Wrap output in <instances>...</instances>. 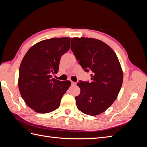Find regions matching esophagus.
<instances>
[{"label":"esophagus","mask_w":147,"mask_h":147,"mask_svg":"<svg viewBox=\"0 0 147 147\" xmlns=\"http://www.w3.org/2000/svg\"><path fill=\"white\" fill-rule=\"evenodd\" d=\"M71 83H72V85H75V84H77L76 82H71Z\"/></svg>","instance_id":"34e87169"}]
</instances>
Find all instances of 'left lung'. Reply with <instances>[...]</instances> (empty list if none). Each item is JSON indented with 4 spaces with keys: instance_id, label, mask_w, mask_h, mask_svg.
<instances>
[{
    "instance_id": "8db88e82",
    "label": "left lung",
    "mask_w": 147,
    "mask_h": 147,
    "mask_svg": "<svg viewBox=\"0 0 147 147\" xmlns=\"http://www.w3.org/2000/svg\"><path fill=\"white\" fill-rule=\"evenodd\" d=\"M71 50L84 71L92 72L90 82L77 83L81 90L75 97L78 109L91 116L103 113L122 86L123 73L117 55L106 43L92 38H73Z\"/></svg>"
}]
</instances>
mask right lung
Listing matches in <instances>:
<instances>
[{"label": "right lung", "mask_w": 147, "mask_h": 147, "mask_svg": "<svg viewBox=\"0 0 147 147\" xmlns=\"http://www.w3.org/2000/svg\"><path fill=\"white\" fill-rule=\"evenodd\" d=\"M69 37L44 40L31 47L20 67L18 88L25 103L38 113H47L59 107L70 81L52 78L57 73L61 56L70 46Z\"/></svg>", "instance_id": "right-lung-1"}]
</instances>
